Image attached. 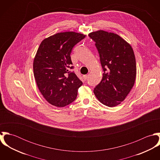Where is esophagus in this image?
Masks as SVG:
<instances>
[{
  "mask_svg": "<svg viewBox=\"0 0 160 160\" xmlns=\"http://www.w3.org/2000/svg\"><path fill=\"white\" fill-rule=\"evenodd\" d=\"M83 78H84V80L86 81V80H87V79H88V75H84V76H83Z\"/></svg>",
  "mask_w": 160,
  "mask_h": 160,
  "instance_id": "esophagus-1",
  "label": "esophagus"
}]
</instances>
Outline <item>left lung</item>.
<instances>
[{"label":"left lung","instance_id":"8db88e82","mask_svg":"<svg viewBox=\"0 0 160 160\" xmlns=\"http://www.w3.org/2000/svg\"><path fill=\"white\" fill-rule=\"evenodd\" d=\"M103 70L101 82L93 93L103 105L113 107L122 102L134 85L136 62L131 45L119 35L103 30L92 32Z\"/></svg>","mask_w":160,"mask_h":160}]
</instances>
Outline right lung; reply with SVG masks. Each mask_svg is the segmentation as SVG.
Returning <instances> with one entry per match:
<instances>
[{"instance_id":"obj_1","label":"right lung","mask_w":160,"mask_h":160,"mask_svg":"<svg viewBox=\"0 0 160 160\" xmlns=\"http://www.w3.org/2000/svg\"><path fill=\"white\" fill-rule=\"evenodd\" d=\"M86 37L68 31L58 32L44 39L33 62L37 86L46 100L63 107L76 98L82 82L74 72L70 54L73 47Z\"/></svg>"}]
</instances>
